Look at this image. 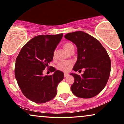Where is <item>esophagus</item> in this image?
Segmentation results:
<instances>
[{
    "label": "esophagus",
    "instance_id": "esophagus-1",
    "mask_svg": "<svg viewBox=\"0 0 124 124\" xmlns=\"http://www.w3.org/2000/svg\"><path fill=\"white\" fill-rule=\"evenodd\" d=\"M68 76H69V74H67V73L64 74V77H67Z\"/></svg>",
    "mask_w": 124,
    "mask_h": 124
}]
</instances>
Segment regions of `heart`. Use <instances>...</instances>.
<instances>
[{
	"label": "heart",
	"mask_w": 124,
	"mask_h": 124,
	"mask_svg": "<svg viewBox=\"0 0 124 124\" xmlns=\"http://www.w3.org/2000/svg\"><path fill=\"white\" fill-rule=\"evenodd\" d=\"M64 47L68 52H70L71 50L74 49L73 45L71 43H66L64 45ZM55 57V51L53 53V57ZM73 66V62L71 61H61L59 62L57 65L58 69L61 70V71L63 72H68L70 71L71 67Z\"/></svg>",
	"instance_id": "obj_1"
}]
</instances>
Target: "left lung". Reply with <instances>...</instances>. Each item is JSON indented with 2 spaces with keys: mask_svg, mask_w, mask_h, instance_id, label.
<instances>
[{
  "mask_svg": "<svg viewBox=\"0 0 124 124\" xmlns=\"http://www.w3.org/2000/svg\"><path fill=\"white\" fill-rule=\"evenodd\" d=\"M65 38L73 42L78 49L74 71L85 70L82 76L70 74L74 78L71 86L72 93L79 98H92L98 94L107 84L111 68L109 55L97 39L83 31L67 33Z\"/></svg>",
  "mask_w": 124,
  "mask_h": 124,
  "instance_id": "8db88e82",
  "label": "left lung"
}]
</instances>
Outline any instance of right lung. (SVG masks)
Listing matches in <instances>:
<instances>
[{"label":"right lung","instance_id":"right-lung-1","mask_svg":"<svg viewBox=\"0 0 124 124\" xmlns=\"http://www.w3.org/2000/svg\"><path fill=\"white\" fill-rule=\"evenodd\" d=\"M63 37L39 35L29 40L22 48L16 59L15 76L20 90L26 98L43 104L52 100L57 93V86L63 80L64 74L52 67L50 76L42 71L53 59V53Z\"/></svg>","mask_w":124,"mask_h":124}]
</instances>
